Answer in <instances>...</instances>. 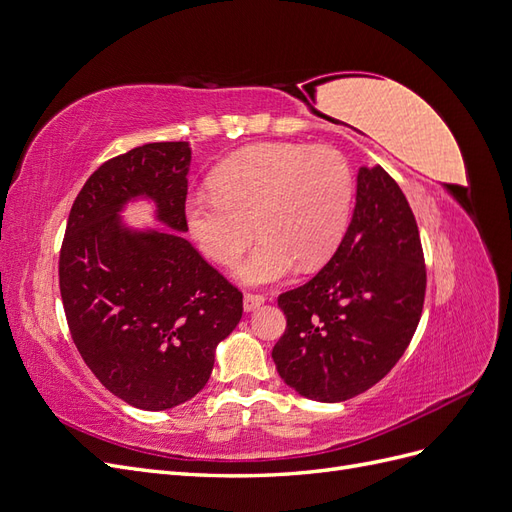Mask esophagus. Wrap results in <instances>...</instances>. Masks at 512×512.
Segmentation results:
<instances>
[{
	"label": "esophagus",
	"mask_w": 512,
	"mask_h": 512,
	"mask_svg": "<svg viewBox=\"0 0 512 512\" xmlns=\"http://www.w3.org/2000/svg\"><path fill=\"white\" fill-rule=\"evenodd\" d=\"M262 303H265V294L245 292V297H243V307H245V312H254V309H256V307H260Z\"/></svg>",
	"instance_id": "obj_1"
}]
</instances>
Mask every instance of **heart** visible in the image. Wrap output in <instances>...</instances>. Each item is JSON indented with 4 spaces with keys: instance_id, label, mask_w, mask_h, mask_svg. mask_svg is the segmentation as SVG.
I'll list each match as a JSON object with an SVG mask.
<instances>
[{
    "instance_id": "heart-1",
    "label": "heart",
    "mask_w": 512,
    "mask_h": 512,
    "mask_svg": "<svg viewBox=\"0 0 512 512\" xmlns=\"http://www.w3.org/2000/svg\"><path fill=\"white\" fill-rule=\"evenodd\" d=\"M213 190L185 203L196 243L213 262L232 269L262 241L239 275L245 284H273L327 262L342 243L354 203V175L333 147L258 143L232 153L211 177Z\"/></svg>"
}]
</instances>
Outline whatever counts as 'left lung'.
<instances>
[{"mask_svg": "<svg viewBox=\"0 0 512 512\" xmlns=\"http://www.w3.org/2000/svg\"><path fill=\"white\" fill-rule=\"evenodd\" d=\"M427 286L418 226L397 181L363 166L337 252L307 284L282 292L286 331L273 346L282 380L316 401H346L406 352Z\"/></svg>", "mask_w": 512, "mask_h": 512, "instance_id": "left-lung-1", "label": "left lung"}]
</instances>
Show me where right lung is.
I'll list each match as a JSON object with an SVG mask.
<instances>
[{
    "label": "right lung",
    "instance_id": "right-lung-1",
    "mask_svg": "<svg viewBox=\"0 0 512 512\" xmlns=\"http://www.w3.org/2000/svg\"><path fill=\"white\" fill-rule=\"evenodd\" d=\"M190 145L149 143L106 160L76 196L59 252L74 346L126 404L168 410L207 384L215 346L237 327L243 294L181 237ZM151 195L179 233H132L118 209Z\"/></svg>",
    "mask_w": 512,
    "mask_h": 512
}]
</instances>
